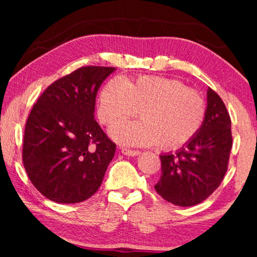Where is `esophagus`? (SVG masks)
<instances>
[{"label":"esophagus","instance_id":"34e87169","mask_svg":"<svg viewBox=\"0 0 257 257\" xmlns=\"http://www.w3.org/2000/svg\"><path fill=\"white\" fill-rule=\"evenodd\" d=\"M121 153L124 154V156H127V157L140 156L139 151H133V150H128V149H121Z\"/></svg>","mask_w":257,"mask_h":257}]
</instances>
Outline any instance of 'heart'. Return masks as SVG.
Listing matches in <instances>:
<instances>
[{
	"instance_id": "heart-1",
	"label": "heart",
	"mask_w": 257,
	"mask_h": 257,
	"mask_svg": "<svg viewBox=\"0 0 257 257\" xmlns=\"http://www.w3.org/2000/svg\"><path fill=\"white\" fill-rule=\"evenodd\" d=\"M138 110L142 120L110 128L114 142L126 146L158 144L164 150H177L198 133L205 118L201 96L178 79L144 76L126 83L111 79L103 86L98 98V117L103 124H117Z\"/></svg>"
}]
</instances>
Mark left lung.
<instances>
[{
    "label": "left lung",
    "instance_id": "left-lung-1",
    "mask_svg": "<svg viewBox=\"0 0 257 257\" xmlns=\"http://www.w3.org/2000/svg\"><path fill=\"white\" fill-rule=\"evenodd\" d=\"M231 121L219 94L208 87L202 125L187 144L160 156L158 194L181 207L206 200L222 181L231 149Z\"/></svg>",
    "mask_w": 257,
    "mask_h": 257
}]
</instances>
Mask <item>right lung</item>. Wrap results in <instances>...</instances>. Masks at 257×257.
I'll return each mask as SVG.
<instances>
[{
	"mask_svg": "<svg viewBox=\"0 0 257 257\" xmlns=\"http://www.w3.org/2000/svg\"><path fill=\"white\" fill-rule=\"evenodd\" d=\"M115 68L84 66L56 80L28 117L23 164L40 193L78 203L100 187L115 145L94 120L98 90Z\"/></svg>",
	"mask_w": 257,
	"mask_h": 257,
	"instance_id": "1",
	"label": "right lung"
}]
</instances>
